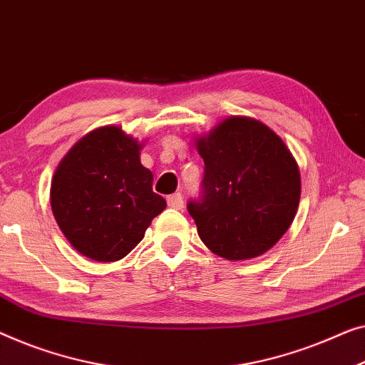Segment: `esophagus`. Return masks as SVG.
Masks as SVG:
<instances>
[{
  "mask_svg": "<svg viewBox=\"0 0 365 365\" xmlns=\"http://www.w3.org/2000/svg\"><path fill=\"white\" fill-rule=\"evenodd\" d=\"M168 205L173 209H182L184 205V200H182V195L181 192H174L171 195H168Z\"/></svg>",
  "mask_w": 365,
  "mask_h": 365,
  "instance_id": "34e87169",
  "label": "esophagus"
}]
</instances>
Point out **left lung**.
<instances>
[{"label":"left lung","instance_id":"obj_1","mask_svg":"<svg viewBox=\"0 0 365 365\" xmlns=\"http://www.w3.org/2000/svg\"><path fill=\"white\" fill-rule=\"evenodd\" d=\"M202 192L187 202L205 247L248 260L277 244L297 215L301 178L292 151L262 121L230 117L195 140Z\"/></svg>","mask_w":365,"mask_h":365}]
</instances>
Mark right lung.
I'll list each match as a JSON object with an SVG mask.
<instances>
[{"mask_svg":"<svg viewBox=\"0 0 365 365\" xmlns=\"http://www.w3.org/2000/svg\"><path fill=\"white\" fill-rule=\"evenodd\" d=\"M138 143L120 126H102L68 150L51 182V207L71 245L97 262H117L143 240L166 207Z\"/></svg>","mask_w":365,"mask_h":365,"instance_id":"obj_1","label":"right lung"}]
</instances>
